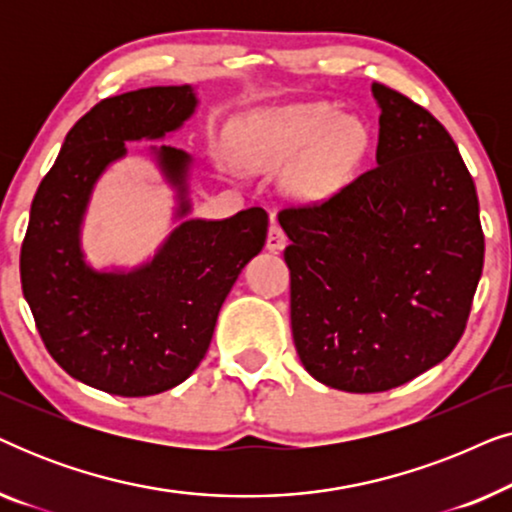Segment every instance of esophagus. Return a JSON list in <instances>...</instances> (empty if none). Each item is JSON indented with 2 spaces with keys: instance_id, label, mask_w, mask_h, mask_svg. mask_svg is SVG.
I'll list each match as a JSON object with an SVG mask.
<instances>
[{
  "instance_id": "34e87169",
  "label": "esophagus",
  "mask_w": 512,
  "mask_h": 512,
  "mask_svg": "<svg viewBox=\"0 0 512 512\" xmlns=\"http://www.w3.org/2000/svg\"><path fill=\"white\" fill-rule=\"evenodd\" d=\"M265 247H268V251H282L284 247H286V235H284V230L277 226L275 221H272V226H270V230H268V240H265Z\"/></svg>"
}]
</instances>
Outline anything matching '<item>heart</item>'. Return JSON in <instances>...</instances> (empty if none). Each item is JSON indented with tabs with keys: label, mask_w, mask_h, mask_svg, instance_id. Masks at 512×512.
<instances>
[{
	"label": "heart",
	"mask_w": 512,
	"mask_h": 512,
	"mask_svg": "<svg viewBox=\"0 0 512 512\" xmlns=\"http://www.w3.org/2000/svg\"><path fill=\"white\" fill-rule=\"evenodd\" d=\"M361 121L331 104H291L251 111L235 125V156L251 172H282L286 198L319 205L340 191L366 151Z\"/></svg>",
	"instance_id": "b5f03b06"
}]
</instances>
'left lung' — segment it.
Segmentation results:
<instances>
[{
  "label": "left lung",
  "mask_w": 512,
  "mask_h": 512,
  "mask_svg": "<svg viewBox=\"0 0 512 512\" xmlns=\"http://www.w3.org/2000/svg\"><path fill=\"white\" fill-rule=\"evenodd\" d=\"M375 167L317 207L284 209L291 331L307 373L375 394L445 359L485 261L473 177L443 125L382 83Z\"/></svg>",
  "instance_id": "1"
}]
</instances>
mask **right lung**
<instances>
[{"label":"right lung","mask_w":512,"mask_h":512,"mask_svg":"<svg viewBox=\"0 0 512 512\" xmlns=\"http://www.w3.org/2000/svg\"><path fill=\"white\" fill-rule=\"evenodd\" d=\"M193 86H153L107 97L72 130L41 179L20 249L23 296L58 366L114 396H153L193 375L212 342L221 305L244 265L261 254L268 214L191 219L193 156L149 146L174 191V226L139 265L95 268L81 233L97 181L128 156L125 142H160L198 109Z\"/></svg>","instance_id":"1"}]
</instances>
